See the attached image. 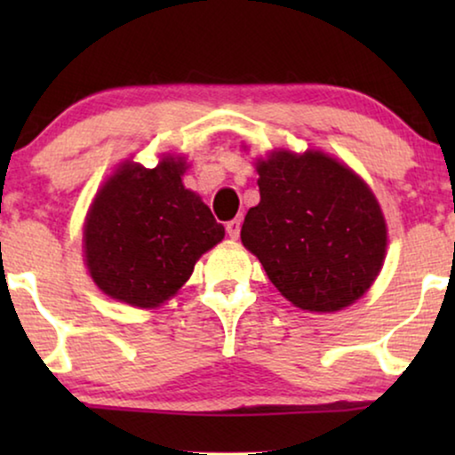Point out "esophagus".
Here are the masks:
<instances>
[{"instance_id":"obj_1","label":"esophagus","mask_w":455,"mask_h":455,"mask_svg":"<svg viewBox=\"0 0 455 455\" xmlns=\"http://www.w3.org/2000/svg\"><path fill=\"white\" fill-rule=\"evenodd\" d=\"M240 228H242V220H232V221H228L226 223V229H228V234H229V238H238L240 235Z\"/></svg>"}]
</instances>
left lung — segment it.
Returning <instances> with one entry per match:
<instances>
[{
  "label": "left lung",
  "mask_w": 455,
  "mask_h": 455,
  "mask_svg": "<svg viewBox=\"0 0 455 455\" xmlns=\"http://www.w3.org/2000/svg\"><path fill=\"white\" fill-rule=\"evenodd\" d=\"M260 203L242 244L282 296L310 313L358 300L383 267L387 229L375 195L325 153H273L257 165Z\"/></svg>",
  "instance_id": "8db88e82"
}]
</instances>
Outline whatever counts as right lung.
<instances>
[{
	"label": "right lung",
	"instance_id": "obj_1",
	"mask_svg": "<svg viewBox=\"0 0 455 455\" xmlns=\"http://www.w3.org/2000/svg\"><path fill=\"white\" fill-rule=\"evenodd\" d=\"M184 164L164 159L155 170L126 164L99 192L84 226L91 277L105 294L151 308L176 294L196 259L226 229L186 190Z\"/></svg>",
	"mask_w": 455,
	"mask_h": 455
}]
</instances>
